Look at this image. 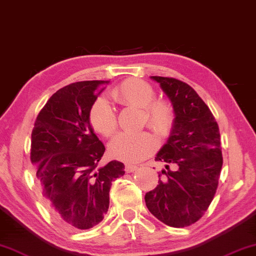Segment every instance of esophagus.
Masks as SVG:
<instances>
[{
  "instance_id": "34e87169",
  "label": "esophagus",
  "mask_w": 256,
  "mask_h": 256,
  "mask_svg": "<svg viewBox=\"0 0 256 256\" xmlns=\"http://www.w3.org/2000/svg\"><path fill=\"white\" fill-rule=\"evenodd\" d=\"M137 170V165H132V164H127L124 168V171L127 173H130V172H134Z\"/></svg>"
}]
</instances>
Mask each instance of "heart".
<instances>
[{"label":"heart","mask_w":256,"mask_h":256,"mask_svg":"<svg viewBox=\"0 0 256 256\" xmlns=\"http://www.w3.org/2000/svg\"><path fill=\"white\" fill-rule=\"evenodd\" d=\"M112 98L122 105L143 108L148 126L160 136H168L176 124V112L166 100H154L156 92L149 83L142 80L129 78L112 90ZM92 129L104 137L116 132L118 120L113 106L105 98L94 100L88 110ZM157 148L154 136L148 132H121L110 140V157L124 162H140L151 154Z\"/></svg>","instance_id":"1"}]
</instances>
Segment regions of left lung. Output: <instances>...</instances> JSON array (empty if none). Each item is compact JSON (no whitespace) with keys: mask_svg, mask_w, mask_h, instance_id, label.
<instances>
[{"mask_svg":"<svg viewBox=\"0 0 256 256\" xmlns=\"http://www.w3.org/2000/svg\"><path fill=\"white\" fill-rule=\"evenodd\" d=\"M160 84L176 112L168 142L156 156L164 162L158 184L146 194L151 214L172 228H186L201 218L218 187L223 157L220 128L196 91L171 77L151 76ZM176 166V172L169 164Z\"/></svg>","mask_w":256,"mask_h":256,"instance_id":"left-lung-1","label":"left lung"}]
</instances>
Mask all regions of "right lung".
<instances>
[{
	"instance_id": "right-lung-1",
	"label": "right lung",
	"mask_w": 256,
	"mask_h": 256,
	"mask_svg": "<svg viewBox=\"0 0 256 256\" xmlns=\"http://www.w3.org/2000/svg\"><path fill=\"white\" fill-rule=\"evenodd\" d=\"M110 80H84L55 92L40 110L31 135V162L42 200L66 228L88 230L104 220L110 190L124 174L112 160L99 166L105 146L88 121V110Z\"/></svg>"
}]
</instances>
